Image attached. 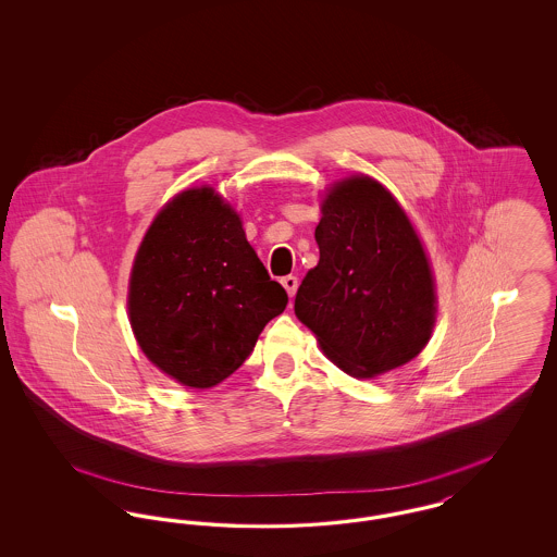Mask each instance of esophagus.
I'll return each instance as SVG.
<instances>
[{
  "instance_id": "esophagus-1",
  "label": "esophagus",
  "mask_w": 557,
  "mask_h": 557,
  "mask_svg": "<svg viewBox=\"0 0 557 557\" xmlns=\"http://www.w3.org/2000/svg\"><path fill=\"white\" fill-rule=\"evenodd\" d=\"M282 286L286 288L288 292V296H294L296 290H298V277L296 275H286V277H282Z\"/></svg>"
}]
</instances>
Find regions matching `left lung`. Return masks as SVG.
<instances>
[{
	"label": "left lung",
	"instance_id": "obj_1",
	"mask_svg": "<svg viewBox=\"0 0 557 557\" xmlns=\"http://www.w3.org/2000/svg\"><path fill=\"white\" fill-rule=\"evenodd\" d=\"M315 227L319 263L294 313L355 377L395 370L430 341L436 298L422 242L393 194L370 177L330 189Z\"/></svg>",
	"mask_w": 557,
	"mask_h": 557
}]
</instances>
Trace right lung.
<instances>
[{"label": "right lung", "instance_id": "1", "mask_svg": "<svg viewBox=\"0 0 557 557\" xmlns=\"http://www.w3.org/2000/svg\"><path fill=\"white\" fill-rule=\"evenodd\" d=\"M286 305L288 294L212 187L175 196L133 263V334L157 368L191 388H211L238 370Z\"/></svg>", "mask_w": 557, "mask_h": 557}]
</instances>
